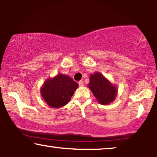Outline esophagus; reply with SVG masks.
Segmentation results:
<instances>
[{
    "label": "esophagus",
    "mask_w": 157,
    "mask_h": 157,
    "mask_svg": "<svg viewBox=\"0 0 157 157\" xmlns=\"http://www.w3.org/2000/svg\"><path fill=\"white\" fill-rule=\"evenodd\" d=\"M78 85H79V86H83V81H78Z\"/></svg>",
    "instance_id": "1"
}]
</instances>
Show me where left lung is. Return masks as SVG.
Here are the masks:
<instances>
[{"label": "left lung", "instance_id": "8db88e82", "mask_svg": "<svg viewBox=\"0 0 157 157\" xmlns=\"http://www.w3.org/2000/svg\"><path fill=\"white\" fill-rule=\"evenodd\" d=\"M88 86L101 104H109L114 101L117 96V87L98 72L90 76Z\"/></svg>", "mask_w": 157, "mask_h": 157}]
</instances>
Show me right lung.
<instances>
[{
  "instance_id": "right-lung-1",
  "label": "right lung",
  "mask_w": 157,
  "mask_h": 157,
  "mask_svg": "<svg viewBox=\"0 0 157 157\" xmlns=\"http://www.w3.org/2000/svg\"><path fill=\"white\" fill-rule=\"evenodd\" d=\"M78 87V83L70 76L61 74L47 79L40 89V94L49 106L60 108L69 102Z\"/></svg>"
}]
</instances>
